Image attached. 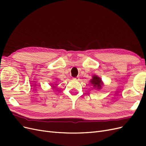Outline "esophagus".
<instances>
[{"instance_id":"obj_1","label":"esophagus","mask_w":146,"mask_h":146,"mask_svg":"<svg viewBox=\"0 0 146 146\" xmlns=\"http://www.w3.org/2000/svg\"><path fill=\"white\" fill-rule=\"evenodd\" d=\"M79 78H79L78 77H75V78H73V80H75V81H78V80H79Z\"/></svg>"}]
</instances>
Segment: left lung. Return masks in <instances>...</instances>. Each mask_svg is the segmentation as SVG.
Masks as SVG:
<instances>
[{
    "label": "left lung",
    "instance_id": "1",
    "mask_svg": "<svg viewBox=\"0 0 146 146\" xmlns=\"http://www.w3.org/2000/svg\"><path fill=\"white\" fill-rule=\"evenodd\" d=\"M90 83L94 89H96L97 90H101L104 86V83L102 80V78L96 75H93L92 76V78L90 80Z\"/></svg>",
    "mask_w": 146,
    "mask_h": 146
}]
</instances>
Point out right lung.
Returning a JSON list of instances; mask_svg holds the SVG:
<instances>
[{
  "label": "right lung",
  "mask_w": 146,
  "mask_h": 146,
  "mask_svg": "<svg viewBox=\"0 0 146 146\" xmlns=\"http://www.w3.org/2000/svg\"><path fill=\"white\" fill-rule=\"evenodd\" d=\"M57 81H58V79L56 78V79H55V83H56V82H57Z\"/></svg>",
  "instance_id": "1"
}]
</instances>
